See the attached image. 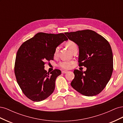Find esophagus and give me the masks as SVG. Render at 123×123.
Masks as SVG:
<instances>
[{"mask_svg":"<svg viewBox=\"0 0 123 123\" xmlns=\"http://www.w3.org/2000/svg\"><path fill=\"white\" fill-rule=\"evenodd\" d=\"M62 73H63V74H65V73H67L68 72V71H66V70H64V71H62Z\"/></svg>","mask_w":123,"mask_h":123,"instance_id":"esophagus-1","label":"esophagus"}]
</instances>
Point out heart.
Listing matches in <instances>:
<instances>
[{"mask_svg":"<svg viewBox=\"0 0 123 123\" xmlns=\"http://www.w3.org/2000/svg\"><path fill=\"white\" fill-rule=\"evenodd\" d=\"M66 46L68 48L69 50H70L71 51L74 48L77 47L76 44L74 42H72V41H70V40L68 41V42L66 43ZM59 47H57L55 48L54 53V55L55 56H56L57 55L59 51ZM73 63L74 62L72 61H63L59 63V67H61V68L63 69H69L71 67Z\"/></svg>","mask_w":123,"mask_h":123,"instance_id":"b5f03b06","label":"heart"}]
</instances>
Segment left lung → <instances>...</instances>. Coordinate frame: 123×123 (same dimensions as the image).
Masks as SVG:
<instances>
[{
    "mask_svg": "<svg viewBox=\"0 0 123 123\" xmlns=\"http://www.w3.org/2000/svg\"><path fill=\"white\" fill-rule=\"evenodd\" d=\"M65 34L79 46V66L87 68L84 72L74 70L75 77L71 85L85 96L99 94L105 88L113 72V54L109 43L90 30Z\"/></svg>",
    "mask_w": 123,
    "mask_h": 123,
    "instance_id": "1",
    "label": "left lung"
}]
</instances>
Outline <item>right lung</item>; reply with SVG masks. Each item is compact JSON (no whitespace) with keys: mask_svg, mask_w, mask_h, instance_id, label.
I'll return each instance as SVG.
<instances>
[{"mask_svg":"<svg viewBox=\"0 0 123 123\" xmlns=\"http://www.w3.org/2000/svg\"><path fill=\"white\" fill-rule=\"evenodd\" d=\"M67 40L64 33L39 32L19 48L14 72L18 85L29 99L42 101L53 92L56 79L61 71L55 69L49 74L44 70V65L45 62L53 60L55 48Z\"/></svg>","mask_w":123,"mask_h":123,"instance_id":"add662e5","label":"right lung"}]
</instances>
